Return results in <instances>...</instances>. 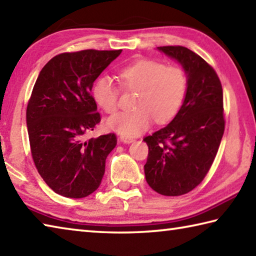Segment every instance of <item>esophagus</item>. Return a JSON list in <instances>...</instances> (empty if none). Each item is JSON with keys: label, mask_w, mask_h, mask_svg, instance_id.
I'll return each instance as SVG.
<instances>
[{"label": "esophagus", "mask_w": 256, "mask_h": 256, "mask_svg": "<svg viewBox=\"0 0 256 256\" xmlns=\"http://www.w3.org/2000/svg\"><path fill=\"white\" fill-rule=\"evenodd\" d=\"M120 140H122V142H124V144H132L134 139V138H132V137H128V136H120Z\"/></svg>", "instance_id": "esophagus-1"}]
</instances>
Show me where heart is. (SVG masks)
Masks as SVG:
<instances>
[{"mask_svg":"<svg viewBox=\"0 0 256 256\" xmlns=\"http://www.w3.org/2000/svg\"><path fill=\"white\" fill-rule=\"evenodd\" d=\"M122 88L137 92L132 112H120L107 120V127L124 136H137L154 120L159 124L172 122L182 109L187 94L185 71L177 66H165L152 60H138L119 70ZM97 104L107 114L119 108L120 88L112 79L102 76L92 88Z\"/></svg>","mask_w":256,"mask_h":256,"instance_id":"b5f03b06","label":"heart"}]
</instances>
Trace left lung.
Listing matches in <instances>:
<instances>
[{
	"mask_svg": "<svg viewBox=\"0 0 256 256\" xmlns=\"http://www.w3.org/2000/svg\"><path fill=\"white\" fill-rule=\"evenodd\" d=\"M158 50L182 64L188 86L172 122L144 138L148 146L144 175L159 194L180 196L203 182L218 152L225 129L223 89L213 66L195 52L182 46Z\"/></svg>",
	"mask_w": 256,
	"mask_h": 256,
	"instance_id": "left-lung-1",
	"label": "left lung"
}]
</instances>
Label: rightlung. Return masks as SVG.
<instances>
[{"instance_id":"obj_1","label":"right lung","mask_w":256,"mask_h":256,"mask_svg":"<svg viewBox=\"0 0 256 256\" xmlns=\"http://www.w3.org/2000/svg\"><path fill=\"white\" fill-rule=\"evenodd\" d=\"M122 50L60 53L43 66L26 107L33 162L53 192L82 198L99 187L106 159L117 144L114 132L84 139L100 122L91 94L98 78Z\"/></svg>"}]
</instances>
